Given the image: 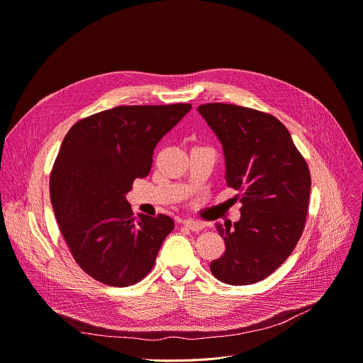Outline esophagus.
<instances>
[{
	"label": "esophagus",
	"mask_w": 363,
	"mask_h": 363,
	"mask_svg": "<svg viewBox=\"0 0 363 363\" xmlns=\"http://www.w3.org/2000/svg\"><path fill=\"white\" fill-rule=\"evenodd\" d=\"M182 225L188 230H191V232H200V230H203L204 224L203 223H199V221H194V220H184L182 221Z\"/></svg>",
	"instance_id": "34e87169"
}]
</instances>
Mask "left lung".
Masks as SVG:
<instances>
[{"mask_svg":"<svg viewBox=\"0 0 363 363\" xmlns=\"http://www.w3.org/2000/svg\"><path fill=\"white\" fill-rule=\"evenodd\" d=\"M196 110L223 146L225 184L243 191L240 220L216 223L225 252L210 269L224 284H255L277 271L301 238L311 189L307 162L271 114L221 103Z\"/></svg>","mask_w":363,"mask_h":363,"instance_id":"1","label":"left lung"}]
</instances>
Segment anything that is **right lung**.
Masks as SVG:
<instances>
[{
  "mask_svg": "<svg viewBox=\"0 0 363 363\" xmlns=\"http://www.w3.org/2000/svg\"><path fill=\"white\" fill-rule=\"evenodd\" d=\"M191 104L118 106L75 123L50 174V201L60 233L94 279L128 286L143 279L174 228L164 214L133 216L125 199L152 168L159 140Z\"/></svg>",
  "mask_w": 363,
  "mask_h": 363,
  "instance_id": "1",
  "label": "right lung"
}]
</instances>
